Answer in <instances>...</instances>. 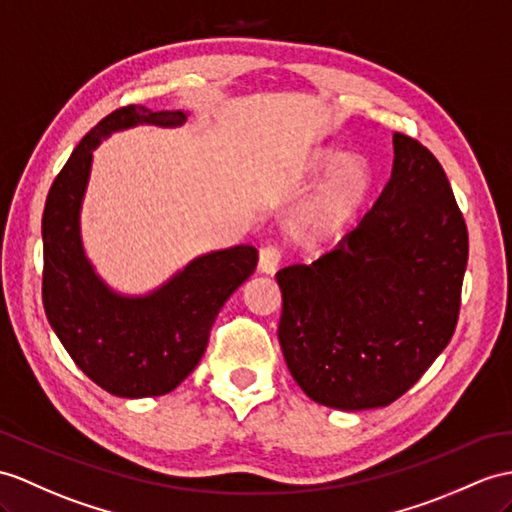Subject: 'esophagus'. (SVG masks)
<instances>
[{"label":"esophagus","mask_w":512,"mask_h":512,"mask_svg":"<svg viewBox=\"0 0 512 512\" xmlns=\"http://www.w3.org/2000/svg\"><path fill=\"white\" fill-rule=\"evenodd\" d=\"M280 258H282V245L280 243H267L263 249H260L258 269L263 273H273L280 265Z\"/></svg>","instance_id":"34e87169"}]
</instances>
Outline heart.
Returning <instances> with one entry per match:
<instances>
[{
	"mask_svg": "<svg viewBox=\"0 0 512 512\" xmlns=\"http://www.w3.org/2000/svg\"><path fill=\"white\" fill-rule=\"evenodd\" d=\"M341 159L343 152H336V149L319 152L315 158V169L319 171L336 165L315 195L308 199L302 219H299L304 232L308 236H315V239L332 234L347 219H352L369 191L371 171L367 162L360 158H347L341 163Z\"/></svg>",
	"mask_w": 512,
	"mask_h": 512,
	"instance_id": "heart-1",
	"label": "heart"
}]
</instances>
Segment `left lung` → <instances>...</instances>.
<instances>
[{
    "label": "left lung",
    "mask_w": 512,
    "mask_h": 512,
    "mask_svg": "<svg viewBox=\"0 0 512 512\" xmlns=\"http://www.w3.org/2000/svg\"><path fill=\"white\" fill-rule=\"evenodd\" d=\"M376 204L332 252L276 273L278 339L302 391L323 406H389L456 330L469 236L441 162L393 134Z\"/></svg>",
    "instance_id": "8db88e82"
}]
</instances>
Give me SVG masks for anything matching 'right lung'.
Returning <instances> with one entry per match:
<instances>
[{
    "label": "right lung",
    "instance_id": "right-lung-1",
    "mask_svg": "<svg viewBox=\"0 0 512 512\" xmlns=\"http://www.w3.org/2000/svg\"><path fill=\"white\" fill-rule=\"evenodd\" d=\"M182 110L123 106L84 136L60 169L43 210V306L60 343L86 376L119 397L165 395L202 360L228 297L252 276L258 249L236 245L191 260L154 293L126 297L97 278L84 254L80 210L93 149L139 123L182 126Z\"/></svg>",
    "mask_w": 512,
    "mask_h": 512
}]
</instances>
